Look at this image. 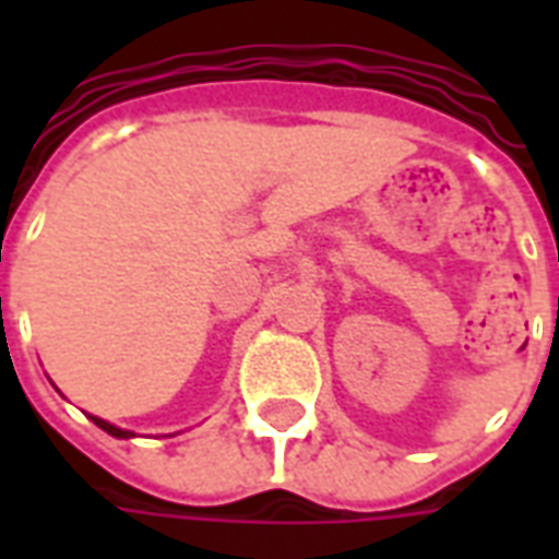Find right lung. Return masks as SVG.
Segmentation results:
<instances>
[{"mask_svg":"<svg viewBox=\"0 0 559 559\" xmlns=\"http://www.w3.org/2000/svg\"><path fill=\"white\" fill-rule=\"evenodd\" d=\"M90 419L95 421V425H98V428H102V431L110 433V437H119V440H128V437H134V431H126V428H116L114 421L98 419V416H90Z\"/></svg>","mask_w":559,"mask_h":559,"instance_id":"add662e5","label":"right lung"}]
</instances>
